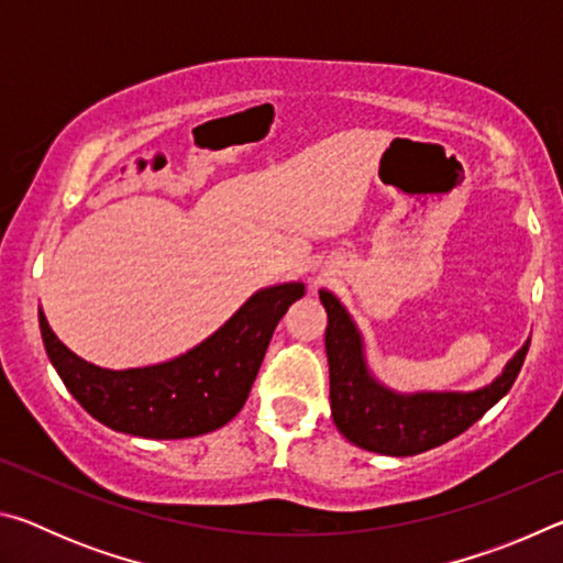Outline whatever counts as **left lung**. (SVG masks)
Here are the masks:
<instances>
[{"mask_svg":"<svg viewBox=\"0 0 563 563\" xmlns=\"http://www.w3.org/2000/svg\"><path fill=\"white\" fill-rule=\"evenodd\" d=\"M320 300L328 310L332 419L342 437L367 452L412 456L454 440L509 393L529 350L523 342L504 373L474 393H395L369 373L362 335L342 302L330 290H320Z\"/></svg>","mask_w":563,"mask_h":563,"instance_id":"left-lung-1","label":"left lung"}]
</instances>
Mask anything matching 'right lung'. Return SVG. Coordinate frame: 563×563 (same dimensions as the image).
<instances>
[{
	"mask_svg": "<svg viewBox=\"0 0 563 563\" xmlns=\"http://www.w3.org/2000/svg\"><path fill=\"white\" fill-rule=\"evenodd\" d=\"M302 295V283L263 288L201 345L148 367L91 365L54 335L42 310L40 328L54 369L93 419L146 440H186L213 432L241 412L275 325Z\"/></svg>",
	"mask_w": 563,
	"mask_h": 563,
	"instance_id": "1",
	"label": "right lung"
}]
</instances>
